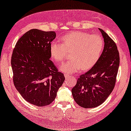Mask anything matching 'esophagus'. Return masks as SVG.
Wrapping results in <instances>:
<instances>
[{
  "label": "esophagus",
  "mask_w": 131,
  "mask_h": 131,
  "mask_svg": "<svg viewBox=\"0 0 131 131\" xmlns=\"http://www.w3.org/2000/svg\"><path fill=\"white\" fill-rule=\"evenodd\" d=\"M70 77V75H69V74H65V79H68L69 78V77Z\"/></svg>",
  "instance_id": "34e87169"
}]
</instances>
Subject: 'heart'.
I'll return each instance as SVG.
<instances>
[{
    "label": "heart",
    "mask_w": 131,
    "mask_h": 131,
    "mask_svg": "<svg viewBox=\"0 0 131 131\" xmlns=\"http://www.w3.org/2000/svg\"><path fill=\"white\" fill-rule=\"evenodd\" d=\"M61 43L52 42L50 53L56 62H62L67 56V52L70 51L71 59L60 67V70L65 74L92 68L99 60L104 46V39L100 35L82 31L69 33L61 38Z\"/></svg>",
    "instance_id": "b5f03b06"
}]
</instances>
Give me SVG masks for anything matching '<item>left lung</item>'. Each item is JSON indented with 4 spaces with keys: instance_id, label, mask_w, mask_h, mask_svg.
<instances>
[{
    "instance_id": "1",
    "label": "left lung",
    "mask_w": 131,
    "mask_h": 131,
    "mask_svg": "<svg viewBox=\"0 0 131 131\" xmlns=\"http://www.w3.org/2000/svg\"><path fill=\"white\" fill-rule=\"evenodd\" d=\"M104 40V48L91 70L80 76L71 90L75 101L84 108L101 105L115 87L120 58L117 46L103 30L99 29Z\"/></svg>"
}]
</instances>
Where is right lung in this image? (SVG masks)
I'll return each mask as SVG.
<instances>
[{"label": "right lung", "mask_w": 131, "mask_h": 131, "mask_svg": "<svg viewBox=\"0 0 131 131\" xmlns=\"http://www.w3.org/2000/svg\"><path fill=\"white\" fill-rule=\"evenodd\" d=\"M54 31L31 29L19 39L13 49L11 65L13 81L26 101L45 106L54 101L65 78L50 60Z\"/></svg>", "instance_id": "1"}]
</instances>
